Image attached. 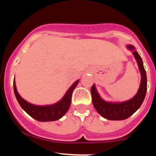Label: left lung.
Returning <instances> with one entry per match:
<instances>
[{
	"instance_id": "8db88e82",
	"label": "left lung",
	"mask_w": 156,
	"mask_h": 156,
	"mask_svg": "<svg viewBox=\"0 0 156 156\" xmlns=\"http://www.w3.org/2000/svg\"><path fill=\"white\" fill-rule=\"evenodd\" d=\"M128 48L129 50L133 51V54L136 59L139 70L141 72V80L140 87L137 94L132 99L128 101L119 103H108L102 100L99 94L97 92L94 85H93L91 88L92 103L97 112L105 119H110V120H122V119H125L130 117L139 108L146 95L147 75L145 69L143 66L142 59L139 53L134 51L133 46L128 45Z\"/></svg>"
}]
</instances>
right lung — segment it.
<instances>
[{"instance_id":"1","label":"right lung","mask_w":156,"mask_h":156,"mask_svg":"<svg viewBox=\"0 0 156 156\" xmlns=\"http://www.w3.org/2000/svg\"><path fill=\"white\" fill-rule=\"evenodd\" d=\"M78 81L79 80H77L69 87L67 92H66L65 95L60 101L51 105L40 106V105H34L28 103L20 96L16 89L15 80L13 83L14 92H15L16 98L22 108L34 119L41 122L55 121L63 117L69 109L70 106L73 91L76 87Z\"/></svg>"}]
</instances>
